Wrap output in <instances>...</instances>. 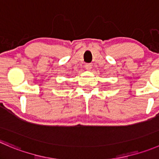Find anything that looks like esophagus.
<instances>
[{
    "label": "esophagus",
    "mask_w": 159,
    "mask_h": 159,
    "mask_svg": "<svg viewBox=\"0 0 159 159\" xmlns=\"http://www.w3.org/2000/svg\"><path fill=\"white\" fill-rule=\"evenodd\" d=\"M85 69L87 70H90L92 69V64H85Z\"/></svg>",
    "instance_id": "1"
}]
</instances>
